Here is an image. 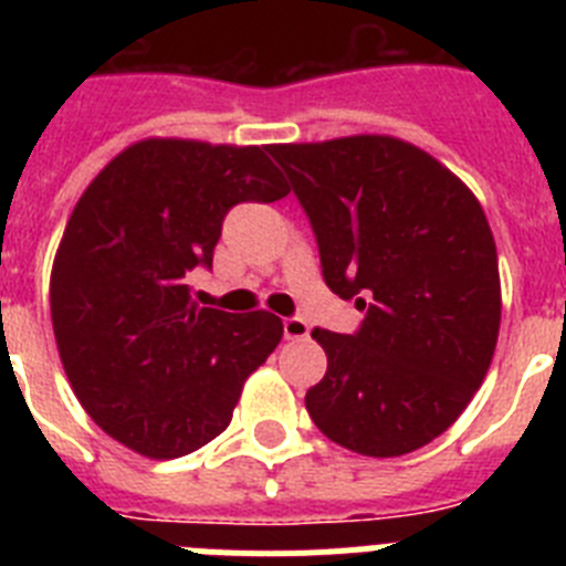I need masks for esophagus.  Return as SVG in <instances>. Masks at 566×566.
<instances>
[{
  "label": "esophagus",
  "instance_id": "esophagus-1",
  "mask_svg": "<svg viewBox=\"0 0 566 566\" xmlns=\"http://www.w3.org/2000/svg\"><path fill=\"white\" fill-rule=\"evenodd\" d=\"M283 334H286V339H306L308 323L303 317H286L283 319Z\"/></svg>",
  "mask_w": 566,
  "mask_h": 566
}]
</instances>
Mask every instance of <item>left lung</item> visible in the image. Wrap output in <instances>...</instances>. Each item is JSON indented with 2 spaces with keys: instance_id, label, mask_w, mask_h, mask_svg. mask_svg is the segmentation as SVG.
I'll return each instance as SVG.
<instances>
[{
  "instance_id": "1",
  "label": "left lung",
  "mask_w": 566,
  "mask_h": 566,
  "mask_svg": "<svg viewBox=\"0 0 566 566\" xmlns=\"http://www.w3.org/2000/svg\"><path fill=\"white\" fill-rule=\"evenodd\" d=\"M317 234L326 286L365 308L357 334L314 328L326 377L308 417L363 457L433 442L479 391L502 323L496 240L468 184L394 135L272 144Z\"/></svg>"
}]
</instances>
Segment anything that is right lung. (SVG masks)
Returning a JSON list of instances; mask_svg holds the SVG:
<instances>
[{
	"mask_svg": "<svg viewBox=\"0 0 566 566\" xmlns=\"http://www.w3.org/2000/svg\"><path fill=\"white\" fill-rule=\"evenodd\" d=\"M269 147L142 138L73 207L50 319L70 388L129 451L178 459L227 431L247 379L283 337L272 312L198 308L187 274L212 266L223 214L286 198Z\"/></svg>",
	"mask_w": 566,
	"mask_h": 566,
	"instance_id": "add662e5",
	"label": "right lung"
}]
</instances>
